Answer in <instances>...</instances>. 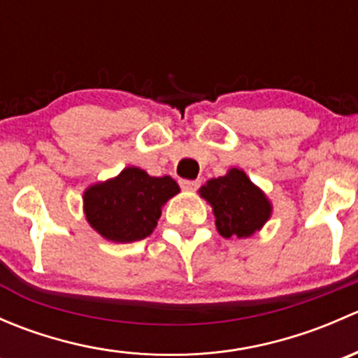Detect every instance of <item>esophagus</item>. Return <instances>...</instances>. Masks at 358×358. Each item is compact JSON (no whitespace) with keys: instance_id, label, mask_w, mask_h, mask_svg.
<instances>
[{"instance_id":"esophagus-1","label":"esophagus","mask_w":358,"mask_h":358,"mask_svg":"<svg viewBox=\"0 0 358 358\" xmlns=\"http://www.w3.org/2000/svg\"><path fill=\"white\" fill-rule=\"evenodd\" d=\"M199 185H201L199 180H180V187H182L183 190H190V192L199 189Z\"/></svg>"}]
</instances>
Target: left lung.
I'll use <instances>...</instances> for the list:
<instances>
[{"mask_svg":"<svg viewBox=\"0 0 358 358\" xmlns=\"http://www.w3.org/2000/svg\"><path fill=\"white\" fill-rule=\"evenodd\" d=\"M201 196L213 206L216 229L223 237H248L268 220L270 202L251 183L246 173L230 169L225 176L213 178L201 189Z\"/></svg>","mask_w":358,"mask_h":358,"instance_id":"obj_1","label":"left lung"}]
</instances>
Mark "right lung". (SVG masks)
<instances>
[{
  "instance_id": "1",
  "label": "right lung",
  "mask_w": 358,
  "mask_h": 358,
  "mask_svg": "<svg viewBox=\"0 0 358 358\" xmlns=\"http://www.w3.org/2000/svg\"><path fill=\"white\" fill-rule=\"evenodd\" d=\"M178 192L171 176L156 178L140 168H126L117 178L86 190L85 213L90 225L106 239L135 243L152 234L161 206Z\"/></svg>"
}]
</instances>
